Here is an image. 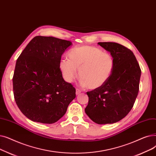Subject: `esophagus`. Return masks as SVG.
<instances>
[{
  "mask_svg": "<svg viewBox=\"0 0 156 156\" xmlns=\"http://www.w3.org/2000/svg\"><path fill=\"white\" fill-rule=\"evenodd\" d=\"M80 93H81V91H80V90H79V89H76V95H78V94H79Z\"/></svg>",
  "mask_w": 156,
  "mask_h": 156,
  "instance_id": "34e87169",
  "label": "esophagus"
}]
</instances>
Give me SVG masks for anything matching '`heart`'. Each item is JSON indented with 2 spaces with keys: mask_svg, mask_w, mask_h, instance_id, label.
Instances as JSON below:
<instances>
[{
  "mask_svg": "<svg viewBox=\"0 0 156 156\" xmlns=\"http://www.w3.org/2000/svg\"><path fill=\"white\" fill-rule=\"evenodd\" d=\"M68 58L60 62V69L65 80L72 83L78 76L83 86L91 90L104 85L113 73L115 62L108 53L94 46H83L70 51Z\"/></svg>",
  "mask_w": 156,
  "mask_h": 156,
  "instance_id": "1",
  "label": "heart"
}]
</instances>
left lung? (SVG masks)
Masks as SVG:
<instances>
[{
  "label": "left lung",
  "instance_id": "1",
  "mask_svg": "<svg viewBox=\"0 0 156 156\" xmlns=\"http://www.w3.org/2000/svg\"><path fill=\"white\" fill-rule=\"evenodd\" d=\"M98 44L114 57V69L104 85L87 92L89 101L85 112L96 124H113L133 108L139 91L141 70L134 54L127 48L111 42Z\"/></svg>",
  "mask_w": 156,
  "mask_h": 156
}]
</instances>
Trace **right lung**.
I'll return each instance as SVG.
<instances>
[{
  "label": "right lung",
  "instance_id": "right-lung-1",
  "mask_svg": "<svg viewBox=\"0 0 156 156\" xmlns=\"http://www.w3.org/2000/svg\"><path fill=\"white\" fill-rule=\"evenodd\" d=\"M70 41L36 36L17 59L12 78L14 100L28 119L43 124L57 122L76 98V89L64 80L62 55Z\"/></svg>",
  "mask_w": 156,
  "mask_h": 156
}]
</instances>
